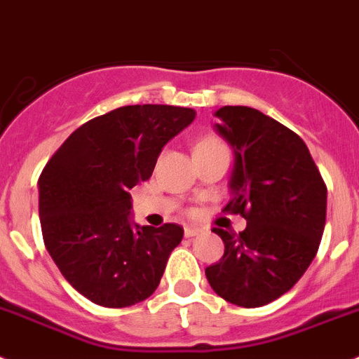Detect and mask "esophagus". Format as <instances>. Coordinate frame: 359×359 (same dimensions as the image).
Masks as SVG:
<instances>
[{
	"label": "esophagus",
	"mask_w": 359,
	"mask_h": 359,
	"mask_svg": "<svg viewBox=\"0 0 359 359\" xmlns=\"http://www.w3.org/2000/svg\"><path fill=\"white\" fill-rule=\"evenodd\" d=\"M200 232H202V231H200L198 227H191V225L184 227V236H186V238H193V236H198Z\"/></svg>",
	"instance_id": "34e87169"
}]
</instances>
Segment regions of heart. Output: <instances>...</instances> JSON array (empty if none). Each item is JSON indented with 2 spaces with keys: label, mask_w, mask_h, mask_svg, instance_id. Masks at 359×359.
Listing matches in <instances>:
<instances>
[{
  "label": "heart",
  "mask_w": 359,
  "mask_h": 359,
  "mask_svg": "<svg viewBox=\"0 0 359 359\" xmlns=\"http://www.w3.org/2000/svg\"><path fill=\"white\" fill-rule=\"evenodd\" d=\"M208 147H224V143H222L218 137H215V135H208V137H203V140L198 141L195 150H198V148H208Z\"/></svg>",
  "instance_id": "b5f03b06"
}]
</instances>
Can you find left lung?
<instances>
[{
    "label": "left lung",
    "mask_w": 359,
    "mask_h": 359,
    "mask_svg": "<svg viewBox=\"0 0 359 359\" xmlns=\"http://www.w3.org/2000/svg\"><path fill=\"white\" fill-rule=\"evenodd\" d=\"M216 116V130L236 154L224 212L243 216L247 229H212L225 252L205 276L231 304L259 308L290 292L315 259L327 186L306 143L288 127L241 105L218 109Z\"/></svg>",
    "instance_id": "8db88e82"
}]
</instances>
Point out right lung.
Listing matches in <instances>:
<instances>
[{"mask_svg":"<svg viewBox=\"0 0 359 359\" xmlns=\"http://www.w3.org/2000/svg\"><path fill=\"white\" fill-rule=\"evenodd\" d=\"M195 119L175 105H127L89 119L39 177V218L67 283L103 308H127L156 292L184 229L130 224V189L148 180L168 141Z\"/></svg>","mask_w":359,"mask_h":359,"instance_id":"obj_1","label":"right lung"}]
</instances>
